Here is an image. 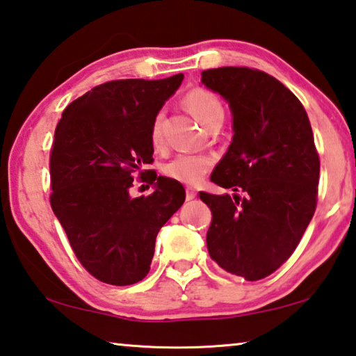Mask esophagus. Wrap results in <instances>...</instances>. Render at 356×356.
<instances>
[{
    "mask_svg": "<svg viewBox=\"0 0 356 356\" xmlns=\"http://www.w3.org/2000/svg\"><path fill=\"white\" fill-rule=\"evenodd\" d=\"M195 197H196V190L191 188V186H188V188H186V201L195 200Z\"/></svg>",
    "mask_w": 356,
    "mask_h": 356,
    "instance_id": "34e87169",
    "label": "esophagus"
}]
</instances>
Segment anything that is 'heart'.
Wrapping results in <instances>:
<instances>
[{
	"label": "heart",
	"instance_id": "b5f03b06",
	"mask_svg": "<svg viewBox=\"0 0 356 356\" xmlns=\"http://www.w3.org/2000/svg\"><path fill=\"white\" fill-rule=\"evenodd\" d=\"M184 104L206 129H210L215 124H221L225 119V106H222L221 99L207 88L196 86L190 89L184 95ZM161 120H163V113L159 111L150 125V141L154 146H161L163 143ZM212 166L213 159L209 155L179 154L165 166V174L182 184L196 185L201 182Z\"/></svg>",
	"mask_w": 356,
	"mask_h": 356
}]
</instances>
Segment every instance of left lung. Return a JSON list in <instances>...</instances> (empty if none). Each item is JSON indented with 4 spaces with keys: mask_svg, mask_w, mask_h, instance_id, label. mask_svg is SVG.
Masks as SVG:
<instances>
[{
    "mask_svg": "<svg viewBox=\"0 0 356 356\" xmlns=\"http://www.w3.org/2000/svg\"><path fill=\"white\" fill-rule=\"evenodd\" d=\"M209 89L234 114V138L210 176L236 195L200 197L212 210L210 257L227 273L259 281L297 248L317 207L321 160L311 122L295 94L262 70L209 69Z\"/></svg>",
    "mask_w": 356,
    "mask_h": 356,
    "instance_id": "8db88e82",
    "label": "left lung"
}]
</instances>
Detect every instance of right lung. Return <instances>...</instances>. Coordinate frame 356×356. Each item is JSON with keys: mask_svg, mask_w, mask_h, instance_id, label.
Returning a JSON list of instances; mask_svg holds the SVG:
<instances>
[{"mask_svg": "<svg viewBox=\"0 0 356 356\" xmlns=\"http://www.w3.org/2000/svg\"><path fill=\"white\" fill-rule=\"evenodd\" d=\"M184 75L113 80L63 111L50 149V204L70 248L95 280L130 286L149 273L161 226L185 201V188L156 176L150 125ZM138 175L156 184L131 198Z\"/></svg>", "mask_w": 356, "mask_h": 356, "instance_id": "add662e5", "label": "right lung"}]
</instances>
